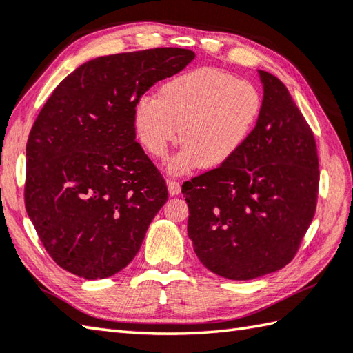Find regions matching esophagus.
Returning <instances> with one entry per match:
<instances>
[{"instance_id":"1","label":"esophagus","mask_w":353,"mask_h":353,"mask_svg":"<svg viewBox=\"0 0 353 353\" xmlns=\"http://www.w3.org/2000/svg\"><path fill=\"white\" fill-rule=\"evenodd\" d=\"M167 185H168V192H170L171 196L181 194V183H179L177 181H172V179H168Z\"/></svg>"}]
</instances>
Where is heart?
Segmentation results:
<instances>
[{
  "instance_id": "1",
  "label": "heart",
  "mask_w": 353,
  "mask_h": 353,
  "mask_svg": "<svg viewBox=\"0 0 353 353\" xmlns=\"http://www.w3.org/2000/svg\"><path fill=\"white\" fill-rule=\"evenodd\" d=\"M261 113V94L248 81L217 68H196L167 82L157 99L134 107V127L143 148L162 159L181 134L183 148L168 171L219 168L245 147Z\"/></svg>"
}]
</instances>
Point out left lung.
I'll use <instances>...</instances> for the list:
<instances>
[{
	"mask_svg": "<svg viewBox=\"0 0 353 353\" xmlns=\"http://www.w3.org/2000/svg\"><path fill=\"white\" fill-rule=\"evenodd\" d=\"M259 76L261 113L245 147L182 186L196 255L230 280L285 268L312 222L319 196L312 130L285 84L263 70Z\"/></svg>",
	"mask_w": 353,
	"mask_h": 353,
	"instance_id": "obj_1",
	"label": "left lung"
}]
</instances>
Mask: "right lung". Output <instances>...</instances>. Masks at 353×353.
Listing matches in <instances>:
<instances>
[{
    "label": "right lung",
    "instance_id": "right-lung-1",
    "mask_svg": "<svg viewBox=\"0 0 353 353\" xmlns=\"http://www.w3.org/2000/svg\"><path fill=\"white\" fill-rule=\"evenodd\" d=\"M194 52L165 47L108 54L59 82L26 145L24 202L62 269L107 279L134 259L168 200L165 179L136 142L134 107Z\"/></svg>",
    "mask_w": 353,
    "mask_h": 353
}]
</instances>
